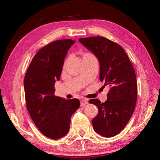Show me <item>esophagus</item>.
<instances>
[{"label": "esophagus", "mask_w": 160, "mask_h": 160, "mask_svg": "<svg viewBox=\"0 0 160 160\" xmlns=\"http://www.w3.org/2000/svg\"><path fill=\"white\" fill-rule=\"evenodd\" d=\"M88 104V100L86 99H83L81 100V106H84L85 105Z\"/></svg>", "instance_id": "34e87169"}]
</instances>
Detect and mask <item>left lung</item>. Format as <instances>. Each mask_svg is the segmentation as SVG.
I'll return each mask as SVG.
<instances>
[{
  "mask_svg": "<svg viewBox=\"0 0 160 160\" xmlns=\"http://www.w3.org/2000/svg\"><path fill=\"white\" fill-rule=\"evenodd\" d=\"M79 41L97 57L100 80L104 81V86L111 87L105 102L89 100L98 109L92 121L93 129L104 137H114L124 129L135 110L137 98L135 69L124 49L107 38L91 37Z\"/></svg>",
  "mask_w": 160,
  "mask_h": 160,
  "instance_id": "8db88e82",
  "label": "left lung"
}]
</instances>
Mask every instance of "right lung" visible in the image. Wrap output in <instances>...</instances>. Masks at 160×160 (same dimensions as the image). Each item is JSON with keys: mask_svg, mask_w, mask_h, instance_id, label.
<instances>
[{"mask_svg": "<svg viewBox=\"0 0 160 160\" xmlns=\"http://www.w3.org/2000/svg\"><path fill=\"white\" fill-rule=\"evenodd\" d=\"M72 39L55 41L38 51L24 78L26 106L35 125L44 136L52 139L65 137L71 117L80 106L78 99L66 100L54 95Z\"/></svg>", "mask_w": 160, "mask_h": 160, "instance_id": "1", "label": "right lung"}]
</instances>
